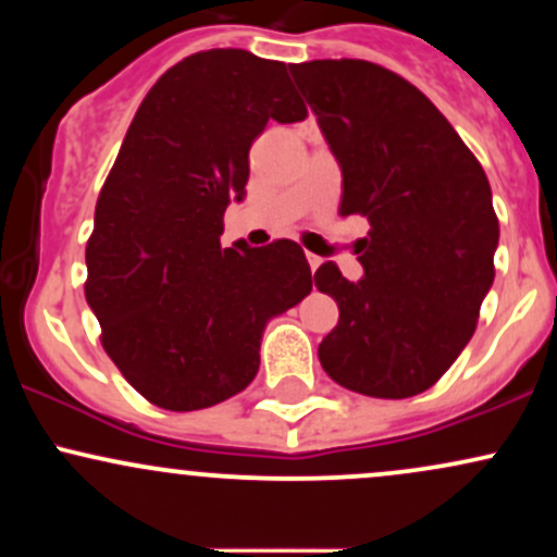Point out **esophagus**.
<instances>
[{"label":"esophagus","instance_id":"1","mask_svg":"<svg viewBox=\"0 0 557 557\" xmlns=\"http://www.w3.org/2000/svg\"><path fill=\"white\" fill-rule=\"evenodd\" d=\"M306 259H309V267L311 270H319V267H322V257H317V253H306Z\"/></svg>","mask_w":557,"mask_h":557}]
</instances>
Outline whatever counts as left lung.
<instances>
[{"mask_svg":"<svg viewBox=\"0 0 557 557\" xmlns=\"http://www.w3.org/2000/svg\"><path fill=\"white\" fill-rule=\"evenodd\" d=\"M290 75L343 172L341 214L367 216L359 283L332 261L314 283L337 300L319 361L369 398H411L471 341L495 280L500 225L482 164L443 112L363 60H314Z\"/></svg>","mask_w":557,"mask_h":557,"instance_id":"obj_1","label":"left lung"}]
</instances>
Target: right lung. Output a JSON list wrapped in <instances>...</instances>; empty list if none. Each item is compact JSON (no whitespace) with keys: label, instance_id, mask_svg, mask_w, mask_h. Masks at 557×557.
<instances>
[{"label":"right lung","instance_id":"add662e5","mask_svg":"<svg viewBox=\"0 0 557 557\" xmlns=\"http://www.w3.org/2000/svg\"><path fill=\"white\" fill-rule=\"evenodd\" d=\"M304 117L283 62L246 49L185 57L140 101L96 201L86 300L110 359L154 406L198 411L246 389L270 319L311 293L298 243L220 246L251 144L270 120Z\"/></svg>","mask_w":557,"mask_h":557}]
</instances>
